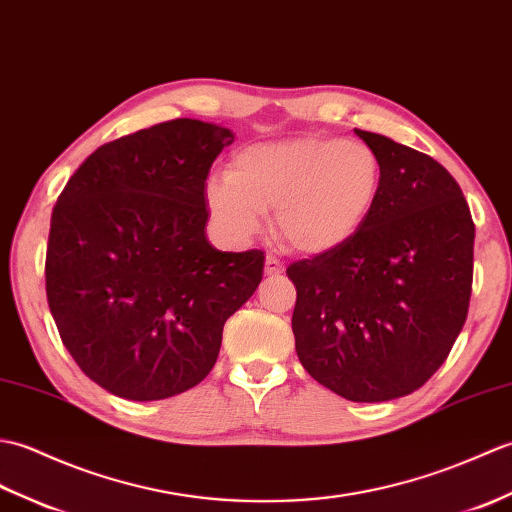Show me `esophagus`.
I'll return each instance as SVG.
<instances>
[{"label": "esophagus", "instance_id": "34e87169", "mask_svg": "<svg viewBox=\"0 0 512 512\" xmlns=\"http://www.w3.org/2000/svg\"><path fill=\"white\" fill-rule=\"evenodd\" d=\"M282 271H285V265H282L274 254H269L265 260V274L274 278V276H280Z\"/></svg>", "mask_w": 512, "mask_h": 512}]
</instances>
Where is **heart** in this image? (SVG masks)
Instances as JSON below:
<instances>
[{"label":"heart","instance_id":"1","mask_svg":"<svg viewBox=\"0 0 512 512\" xmlns=\"http://www.w3.org/2000/svg\"><path fill=\"white\" fill-rule=\"evenodd\" d=\"M383 166L359 140L293 138L232 155L227 175L206 181L212 217L232 236L258 230L274 210L276 234L302 254H326L355 236L377 206Z\"/></svg>","mask_w":512,"mask_h":512}]
</instances>
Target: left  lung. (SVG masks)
Listing matches in <instances>:
<instances>
[{"instance_id": "obj_1", "label": "left lung", "mask_w": 512, "mask_h": 512, "mask_svg": "<svg viewBox=\"0 0 512 512\" xmlns=\"http://www.w3.org/2000/svg\"><path fill=\"white\" fill-rule=\"evenodd\" d=\"M355 131L379 155L381 195L348 243L287 267L291 326L317 383L379 403L412 394L449 357L469 311L475 225L434 157Z\"/></svg>"}]
</instances>
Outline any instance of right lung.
Returning a JSON list of instances; mask_svg holds the SVG:
<instances>
[{
    "instance_id": "1",
    "label": "right lung",
    "mask_w": 512,
    "mask_h": 512,
    "mask_svg": "<svg viewBox=\"0 0 512 512\" xmlns=\"http://www.w3.org/2000/svg\"><path fill=\"white\" fill-rule=\"evenodd\" d=\"M230 129L177 118L98 146L54 203L45 293L89 379L129 401L195 388L265 254L214 249L206 179Z\"/></svg>"
}]
</instances>
